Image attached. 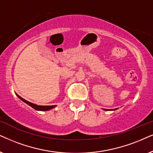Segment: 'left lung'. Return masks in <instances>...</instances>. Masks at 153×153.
<instances>
[{
  "mask_svg": "<svg viewBox=\"0 0 153 153\" xmlns=\"http://www.w3.org/2000/svg\"><path fill=\"white\" fill-rule=\"evenodd\" d=\"M117 108H115V109H112V110H109V111H115V110H116ZM105 111H108V110H107V109H104Z\"/></svg>",
  "mask_w": 153,
  "mask_h": 153,
  "instance_id": "1",
  "label": "left lung"
}]
</instances>
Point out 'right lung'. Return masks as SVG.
Returning a JSON list of instances; mask_svg holds the SVG:
<instances>
[{
    "label": "right lung",
    "instance_id": "add662e5",
    "mask_svg": "<svg viewBox=\"0 0 153 153\" xmlns=\"http://www.w3.org/2000/svg\"><path fill=\"white\" fill-rule=\"evenodd\" d=\"M17 96L18 97V98H19L20 99H21L22 101H23L24 103H26V104H28V105H30V107H32L33 108H34L36 111H49V110H51L52 108H54V107L56 106V105H38L36 104H34V103H30L29 101L25 100V99H24L23 98H22L20 96H19L18 94H17Z\"/></svg>",
    "mask_w": 153,
    "mask_h": 153
}]
</instances>
